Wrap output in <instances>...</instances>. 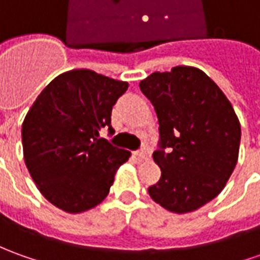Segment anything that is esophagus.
Wrapping results in <instances>:
<instances>
[{
    "mask_svg": "<svg viewBox=\"0 0 260 260\" xmlns=\"http://www.w3.org/2000/svg\"><path fill=\"white\" fill-rule=\"evenodd\" d=\"M137 156L141 160H148V159H149V158H151V152H149V149H146V148H144V149L138 151Z\"/></svg>",
    "mask_w": 260,
    "mask_h": 260,
    "instance_id": "esophagus-1",
    "label": "esophagus"
}]
</instances>
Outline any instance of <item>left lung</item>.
Returning <instances> with one entry per match:
<instances>
[{"instance_id":"obj_1","label":"left lung","mask_w":260,"mask_h":260,"mask_svg":"<svg viewBox=\"0 0 260 260\" xmlns=\"http://www.w3.org/2000/svg\"><path fill=\"white\" fill-rule=\"evenodd\" d=\"M139 88L159 121L160 148L153 160L162 175L149 186V197L175 213L197 211L218 197L236 167L241 123L234 107L195 67L153 72Z\"/></svg>"}]
</instances>
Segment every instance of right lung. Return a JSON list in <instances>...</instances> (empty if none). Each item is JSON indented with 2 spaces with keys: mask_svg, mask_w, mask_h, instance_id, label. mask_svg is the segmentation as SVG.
<instances>
[{
  "mask_svg": "<svg viewBox=\"0 0 260 260\" xmlns=\"http://www.w3.org/2000/svg\"><path fill=\"white\" fill-rule=\"evenodd\" d=\"M128 82L91 70L67 71L42 89L22 122L24 160L37 188L56 208L81 213L109 193L131 152L100 138L111 126Z\"/></svg>",
  "mask_w": 260,
  "mask_h": 260,
  "instance_id": "1",
  "label": "right lung"
}]
</instances>
